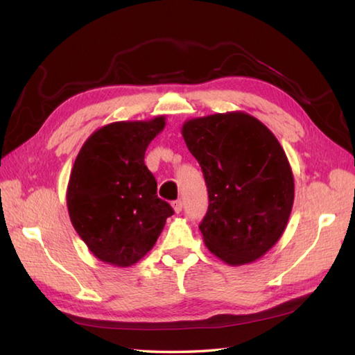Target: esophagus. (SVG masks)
Wrapping results in <instances>:
<instances>
[{
	"label": "esophagus",
	"instance_id": "esophagus-1",
	"mask_svg": "<svg viewBox=\"0 0 355 355\" xmlns=\"http://www.w3.org/2000/svg\"><path fill=\"white\" fill-rule=\"evenodd\" d=\"M172 207H173V210H175V214H180V212H182V209H183V201L175 200L172 202Z\"/></svg>",
	"mask_w": 355,
	"mask_h": 355
}]
</instances>
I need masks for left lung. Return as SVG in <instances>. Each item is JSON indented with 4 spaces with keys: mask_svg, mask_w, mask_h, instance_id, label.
Returning a JSON list of instances; mask_svg holds the SVG:
<instances>
[{
    "mask_svg": "<svg viewBox=\"0 0 355 355\" xmlns=\"http://www.w3.org/2000/svg\"><path fill=\"white\" fill-rule=\"evenodd\" d=\"M182 134L207 186L200 224L206 247L229 266L259 259L282 236L294 201L281 143L241 111L187 120Z\"/></svg>",
    "mask_w": 355,
    "mask_h": 355,
    "instance_id": "8db88e82",
    "label": "left lung"
}]
</instances>
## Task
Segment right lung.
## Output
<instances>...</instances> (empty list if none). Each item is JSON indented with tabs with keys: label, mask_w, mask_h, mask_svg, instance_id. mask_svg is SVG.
<instances>
[{
	"label": "right lung",
	"mask_w": 355,
	"mask_h": 355,
	"mask_svg": "<svg viewBox=\"0 0 355 355\" xmlns=\"http://www.w3.org/2000/svg\"><path fill=\"white\" fill-rule=\"evenodd\" d=\"M164 117L114 122L89 135L73 164L67 206L74 230L97 259L130 267L150 248L173 215L157 197L146 148Z\"/></svg>",
	"instance_id": "right-lung-1"
}]
</instances>
